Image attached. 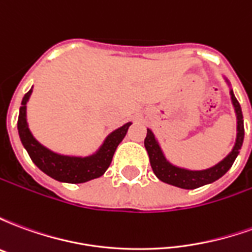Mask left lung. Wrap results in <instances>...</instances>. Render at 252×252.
Listing matches in <instances>:
<instances>
[{"instance_id": "obj_1", "label": "left lung", "mask_w": 252, "mask_h": 252, "mask_svg": "<svg viewBox=\"0 0 252 252\" xmlns=\"http://www.w3.org/2000/svg\"><path fill=\"white\" fill-rule=\"evenodd\" d=\"M224 79L229 86V95H231L232 106L235 109V115H236V140H235V144H233L232 150L229 151V154L225 158L221 159L219 163L204 170H189L185 169V167L175 166L164 157L163 151L160 148V144L157 140L154 132L150 128H147V136L144 139V147L147 150L148 157H150V163H151V167H153L154 174L157 175L159 180L164 182V184L189 190L197 189L200 186L212 184L219 178H221L222 175L231 169V166H232L235 159L239 155V151L242 148L244 139L243 115H242V108L239 105L238 99L233 94V90L231 89V83L225 77H224Z\"/></svg>"}]
</instances>
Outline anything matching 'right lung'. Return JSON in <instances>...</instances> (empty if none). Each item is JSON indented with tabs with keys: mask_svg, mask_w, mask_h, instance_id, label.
<instances>
[{
	"mask_svg": "<svg viewBox=\"0 0 252 252\" xmlns=\"http://www.w3.org/2000/svg\"><path fill=\"white\" fill-rule=\"evenodd\" d=\"M31 94H32V89L25 94L21 101L17 129H19L20 140L32 159V162L44 174L50 175L51 178L59 182H67V184H83L104 174L112 162L116 148L126 137V131L132 124L131 121L110 132L98 150L92 155L88 157L63 155L43 146L32 135L27 121V102Z\"/></svg>",
	"mask_w": 252,
	"mask_h": 252,
	"instance_id": "obj_1",
	"label": "right lung"
}]
</instances>
